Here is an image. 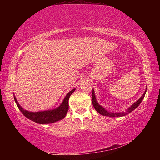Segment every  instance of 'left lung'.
<instances>
[{
	"label": "left lung",
	"instance_id": "8db88e82",
	"mask_svg": "<svg viewBox=\"0 0 160 160\" xmlns=\"http://www.w3.org/2000/svg\"><path fill=\"white\" fill-rule=\"evenodd\" d=\"M146 91H147V88H146L145 92L143 93V94L141 97H140V98L138 100L137 102H135L131 107H130L128 109L126 110V112H123L112 113V112H108V111H107L104 107H102L101 105H99L98 103H97V100H96L95 94H94V90H92V104L94 107V109H95L97 112L99 113H100V114H102L103 116H109V117H121V116H126V114H128V113L132 112V111L136 109V108L139 106L140 103H141V102L142 101L143 98H144L145 93H146Z\"/></svg>",
	"mask_w": 160,
	"mask_h": 160
}]
</instances>
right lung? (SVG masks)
Here are the masks:
<instances>
[{
  "mask_svg": "<svg viewBox=\"0 0 160 160\" xmlns=\"http://www.w3.org/2000/svg\"><path fill=\"white\" fill-rule=\"evenodd\" d=\"M75 89H73L71 91H70L67 95L65 97L63 101L62 102L60 106L58 108L53 110H47L43 111V112H30L28 111L23 109L18 102L16 99L15 97H14V99L15 101L16 104H17L19 109L20 112L23 113V115L26 116L27 118L30 119L32 121H34L37 123L39 124H48L56 122V121H60L61 119L64 118L66 116V113L68 111V99L70 96L71 95L72 92L75 91Z\"/></svg>",
  "mask_w": 160,
  "mask_h": 160,
  "instance_id": "obj_1",
  "label": "right lung"
}]
</instances>
